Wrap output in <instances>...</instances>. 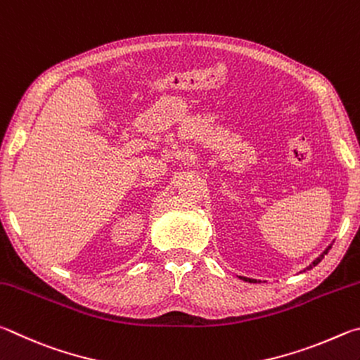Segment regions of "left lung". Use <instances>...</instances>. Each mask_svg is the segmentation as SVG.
<instances>
[{"label": "left lung", "mask_w": 360, "mask_h": 360, "mask_svg": "<svg viewBox=\"0 0 360 360\" xmlns=\"http://www.w3.org/2000/svg\"><path fill=\"white\" fill-rule=\"evenodd\" d=\"M330 248V247H329ZM329 248H327L323 255H321L316 261H313V264H310V267H307V270H310V269H313L314 266H318V264L323 261V257H324V255H327V251H329ZM242 280H245V281H250V283H255V280H251V278H245V276H242Z\"/></svg>", "instance_id": "8db88e82"}]
</instances>
